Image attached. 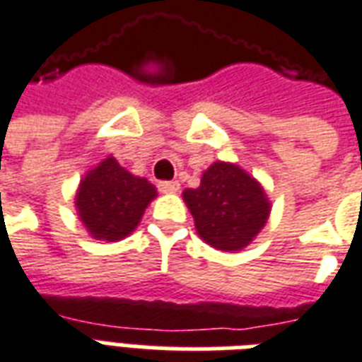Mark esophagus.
Here are the masks:
<instances>
[{
    "label": "esophagus",
    "instance_id": "obj_1",
    "mask_svg": "<svg viewBox=\"0 0 362 362\" xmlns=\"http://www.w3.org/2000/svg\"><path fill=\"white\" fill-rule=\"evenodd\" d=\"M158 189L163 192V194H176L178 189H180V184L178 182H160L158 184Z\"/></svg>",
    "mask_w": 362,
    "mask_h": 362
}]
</instances>
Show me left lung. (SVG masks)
Returning a JSON list of instances; mask_svg holds the SVG:
<instances>
[{
	"instance_id": "1",
	"label": "left lung",
	"mask_w": 362,
	"mask_h": 362,
	"mask_svg": "<svg viewBox=\"0 0 362 362\" xmlns=\"http://www.w3.org/2000/svg\"><path fill=\"white\" fill-rule=\"evenodd\" d=\"M182 197L202 240L221 252H240L266 227L272 202L266 189L235 163L217 160L202 174L196 189Z\"/></svg>"
}]
</instances>
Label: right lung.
<instances>
[{
	"label": "right lung",
	"instance_id": "1",
	"mask_svg": "<svg viewBox=\"0 0 362 362\" xmlns=\"http://www.w3.org/2000/svg\"><path fill=\"white\" fill-rule=\"evenodd\" d=\"M157 188L108 155L89 168L75 192V209L95 240L118 243L134 233Z\"/></svg>",
	"mask_w": 362,
	"mask_h": 362
}]
</instances>
